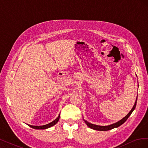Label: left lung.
Returning a JSON list of instances; mask_svg holds the SVG:
<instances>
[{"label":"left lung","mask_w":148,"mask_h":148,"mask_svg":"<svg viewBox=\"0 0 148 148\" xmlns=\"http://www.w3.org/2000/svg\"><path fill=\"white\" fill-rule=\"evenodd\" d=\"M137 97H138V96H137ZM136 102H137V97L136 99V101L135 102V104H134L132 110L130 111V112L126 116H125V117H123L122 119H121L120 120L118 121L117 122H115V123H112L111 125H107V126H101V125H95V124L89 123V122H88V121H86V120H84V119H83V120H84V122H85V123L87 125V126L88 127L91 128V129L95 130H98V131H108V130H110L119 127V126H120V125H122L124 122H125V121H126L128 119V118L130 117V115L133 112V111L135 110V107H136Z\"/></svg>","instance_id":"1"}]
</instances>
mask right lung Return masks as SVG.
Masks as SVG:
<instances>
[{
    "mask_svg": "<svg viewBox=\"0 0 148 148\" xmlns=\"http://www.w3.org/2000/svg\"><path fill=\"white\" fill-rule=\"evenodd\" d=\"M59 119H60V114L59 115V116H58V117L55 119L53 121H52V122L49 123L48 124H46V125H42V126H34V125H28L29 127L33 128L34 129H36V130H44V129H47L48 128H50L52 126H53V125H55L58 122H59Z\"/></svg>",
    "mask_w": 148,
    "mask_h": 148,
    "instance_id": "1",
    "label": "right lung"
}]
</instances>
